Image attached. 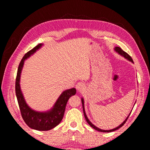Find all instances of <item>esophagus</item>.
Listing matches in <instances>:
<instances>
[{
    "mask_svg": "<svg viewBox=\"0 0 150 150\" xmlns=\"http://www.w3.org/2000/svg\"><path fill=\"white\" fill-rule=\"evenodd\" d=\"M75 88L78 91H83L85 89V85L83 83L79 82L75 85Z\"/></svg>",
    "mask_w": 150,
    "mask_h": 150,
    "instance_id": "esophagus-1",
    "label": "esophagus"
}]
</instances>
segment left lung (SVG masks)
Returning <instances> with one entry per match:
<instances>
[{
  "label": "left lung",
  "instance_id": "1",
  "mask_svg": "<svg viewBox=\"0 0 150 150\" xmlns=\"http://www.w3.org/2000/svg\"><path fill=\"white\" fill-rule=\"evenodd\" d=\"M115 52H116V53H117V54H118L119 55H120L121 56L124 57L125 58V59H126L127 60L130 61V62H131L132 63H134L132 59V57L130 56V55H129L128 54H127L126 52H124V51H123L122 50L120 47H115ZM81 102H82L83 113H84V116H85V120H86V121H87V123H88V124H89V125H90L91 127H92V128H93L94 129H95V130H97V131H99V132H111L115 131V130H118V129H119L120 128H121V127L122 126L124 125V124L126 123V120H127V119L128 118L129 116H130V113H131V112H132V111H131V112H130V113L129 114L128 116H127L126 118L125 119V120H124V121L122 123V124H120V125H119L118 127H116V128H113V129H112V130H102V129H100V128H97V127H96V126H95V125H94V124H93V123L91 122L89 120H88V117H87V115H86V112H85V110L84 99H83V98H81Z\"/></svg>",
  "mask_w": 150,
  "mask_h": 150
}]
</instances>
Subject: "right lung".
Returning <instances> with one entry per match:
<instances>
[{"label":"right lung","instance_id":"add662e5","mask_svg":"<svg viewBox=\"0 0 150 150\" xmlns=\"http://www.w3.org/2000/svg\"><path fill=\"white\" fill-rule=\"evenodd\" d=\"M43 45V44H39L32 50L27 52L22 59L17 71L15 89L20 110L25 123L30 128L34 130L47 131L55 128L62 120L67 101L71 96L75 95L76 89L75 88H72L63 91L57 98L53 107L47 111H36L28 105L20 88V76L25 60L40 50Z\"/></svg>","mask_w":150,"mask_h":150}]
</instances>
